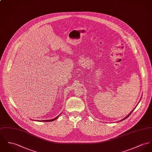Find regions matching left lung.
Here are the masks:
<instances>
[{
    "mask_svg": "<svg viewBox=\"0 0 152 152\" xmlns=\"http://www.w3.org/2000/svg\"><path fill=\"white\" fill-rule=\"evenodd\" d=\"M132 111H131V113H129V114H128V115H127V116H126V117H125V118H124V119H123V120H125V119H126V118H128V117H129V115H130V114H131V113H132Z\"/></svg>",
    "mask_w": 152,
    "mask_h": 152,
    "instance_id": "left-lung-1",
    "label": "left lung"
}]
</instances>
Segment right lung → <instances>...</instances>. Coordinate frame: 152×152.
Returning a JSON list of instances; mask_svg holds the SVG:
<instances>
[{
  "mask_svg": "<svg viewBox=\"0 0 152 152\" xmlns=\"http://www.w3.org/2000/svg\"><path fill=\"white\" fill-rule=\"evenodd\" d=\"M59 116V115H58ZM58 116H57V117H56L55 118H54V119H52V120H42V121H44V122H45V121H46V122H49V121H53V120H56L57 117H58Z\"/></svg>",
  "mask_w": 152,
  "mask_h": 152,
  "instance_id": "obj_1",
  "label": "right lung"
}]
</instances>
